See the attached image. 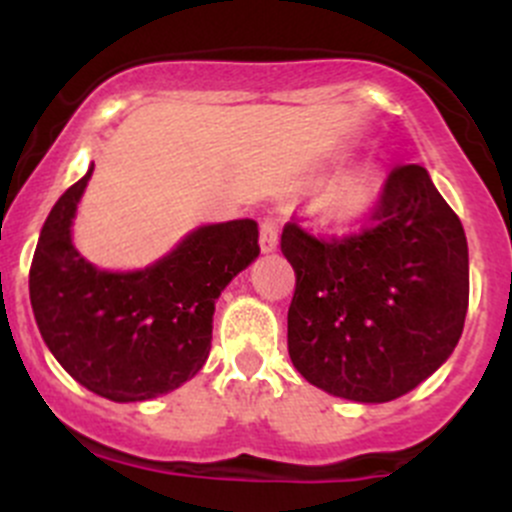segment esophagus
Listing matches in <instances>:
<instances>
[{
    "mask_svg": "<svg viewBox=\"0 0 512 512\" xmlns=\"http://www.w3.org/2000/svg\"><path fill=\"white\" fill-rule=\"evenodd\" d=\"M280 240V227H277L275 218H262L260 223V247L262 252H272Z\"/></svg>",
    "mask_w": 512,
    "mask_h": 512,
    "instance_id": "1",
    "label": "esophagus"
}]
</instances>
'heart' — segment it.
<instances>
[{
    "instance_id": "1",
    "label": "heart",
    "mask_w": 512,
    "mask_h": 512,
    "mask_svg": "<svg viewBox=\"0 0 512 512\" xmlns=\"http://www.w3.org/2000/svg\"><path fill=\"white\" fill-rule=\"evenodd\" d=\"M374 198V180L369 175H352V178H347L332 190V195H329V210H332L334 218L349 220L364 213Z\"/></svg>"
}]
</instances>
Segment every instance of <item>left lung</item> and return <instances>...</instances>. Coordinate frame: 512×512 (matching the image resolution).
Segmentation results:
<instances>
[{"label": "left lung", "instance_id": "left-lung-1", "mask_svg": "<svg viewBox=\"0 0 512 512\" xmlns=\"http://www.w3.org/2000/svg\"><path fill=\"white\" fill-rule=\"evenodd\" d=\"M280 247L297 277L289 359L309 384L384 404L456 349L468 312V242L421 165L391 170L361 230L324 237L289 220Z\"/></svg>", "mask_w": 512, "mask_h": 512}]
</instances>
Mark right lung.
I'll list each match as a JSON object with an SVG mask.
<instances>
[{
    "instance_id": "1",
    "label": "right lung",
    "mask_w": 512,
    "mask_h": 512,
    "mask_svg": "<svg viewBox=\"0 0 512 512\" xmlns=\"http://www.w3.org/2000/svg\"><path fill=\"white\" fill-rule=\"evenodd\" d=\"M94 168L71 185L41 227L29 297L39 332L61 366L111 401H146L203 369L215 299L257 255L255 220L190 232L138 272H101L71 245V220Z\"/></svg>"
}]
</instances>
